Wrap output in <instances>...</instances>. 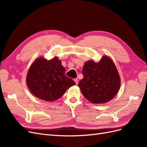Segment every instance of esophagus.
I'll list each match as a JSON object with an SVG mask.
<instances>
[{"instance_id":"1","label":"esophagus","mask_w":147,"mask_h":147,"mask_svg":"<svg viewBox=\"0 0 147 147\" xmlns=\"http://www.w3.org/2000/svg\"><path fill=\"white\" fill-rule=\"evenodd\" d=\"M74 82H75V83H76V84H77L78 83V80L77 78H75L74 79Z\"/></svg>"}]
</instances>
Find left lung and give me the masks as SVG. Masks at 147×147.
<instances>
[{"label": "left lung", "mask_w": 147, "mask_h": 147, "mask_svg": "<svg viewBox=\"0 0 147 147\" xmlns=\"http://www.w3.org/2000/svg\"><path fill=\"white\" fill-rule=\"evenodd\" d=\"M82 74L83 78L78 86L84 97L93 104L106 103L119 90V75L113 62L107 56H103L97 63L87 61Z\"/></svg>", "instance_id": "1"}]
</instances>
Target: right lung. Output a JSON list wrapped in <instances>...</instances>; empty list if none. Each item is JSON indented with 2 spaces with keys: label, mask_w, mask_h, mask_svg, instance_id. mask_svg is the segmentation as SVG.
Returning <instances> with one entry per match:
<instances>
[{
  "label": "right lung",
  "mask_w": 147,
  "mask_h": 147,
  "mask_svg": "<svg viewBox=\"0 0 147 147\" xmlns=\"http://www.w3.org/2000/svg\"><path fill=\"white\" fill-rule=\"evenodd\" d=\"M65 69L57 57L48 61L40 57L30 66L27 79L28 86L39 99L53 101L59 99L75 83L65 75Z\"/></svg>",
  "instance_id": "add662e5"
}]
</instances>
